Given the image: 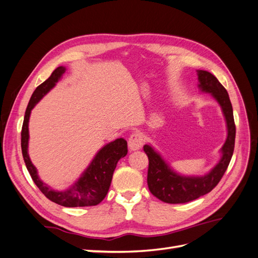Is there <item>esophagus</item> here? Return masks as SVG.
I'll return each instance as SVG.
<instances>
[{
	"instance_id": "1",
	"label": "esophagus",
	"mask_w": 258,
	"mask_h": 258,
	"mask_svg": "<svg viewBox=\"0 0 258 258\" xmlns=\"http://www.w3.org/2000/svg\"><path fill=\"white\" fill-rule=\"evenodd\" d=\"M143 142H144V139L142 134H140V132H134V134L130 136L129 141H128L129 150L131 152L140 150L143 145Z\"/></svg>"
}]
</instances>
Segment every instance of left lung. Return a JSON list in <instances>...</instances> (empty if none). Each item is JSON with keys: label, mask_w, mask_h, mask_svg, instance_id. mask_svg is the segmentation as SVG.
Listing matches in <instances>:
<instances>
[{"label": "left lung", "mask_w": 258, "mask_h": 258, "mask_svg": "<svg viewBox=\"0 0 258 258\" xmlns=\"http://www.w3.org/2000/svg\"><path fill=\"white\" fill-rule=\"evenodd\" d=\"M198 88L210 93L220 104L227 128V138L221 148V158L204 175H184L176 172L151 144L143 150L148 157L147 185L156 198L167 204H185L210 192L221 181L231 160L235 148L236 126L228 92L216 77L208 71L198 70Z\"/></svg>", "instance_id": "obj_1"}]
</instances>
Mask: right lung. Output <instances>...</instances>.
<instances>
[{
	"label": "right lung",
	"instance_id": "obj_1",
	"mask_svg": "<svg viewBox=\"0 0 258 258\" xmlns=\"http://www.w3.org/2000/svg\"><path fill=\"white\" fill-rule=\"evenodd\" d=\"M67 71L66 67H58L51 75L34 90L27 106L21 130V150L23 160L35 185L49 200L67 208L97 206L102 201L111 186L117 162L128 153L127 141L122 138L101 147L89 166L84 170L77 181L64 190H56L44 183L37 174V169L29 156V119L31 111L41 99L56 86Z\"/></svg>",
	"mask_w": 258,
	"mask_h": 258
}]
</instances>
